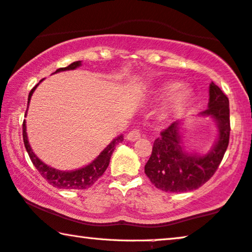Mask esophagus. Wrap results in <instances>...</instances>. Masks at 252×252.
<instances>
[{
	"label": "esophagus",
	"instance_id": "obj_1",
	"mask_svg": "<svg viewBox=\"0 0 252 252\" xmlns=\"http://www.w3.org/2000/svg\"><path fill=\"white\" fill-rule=\"evenodd\" d=\"M126 138L128 139L129 142L137 141L138 138H141V130H139V129H133L131 131H129L128 134H127Z\"/></svg>",
	"mask_w": 252,
	"mask_h": 252
}]
</instances>
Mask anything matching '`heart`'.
Listing matches in <instances>:
<instances>
[{"mask_svg": "<svg viewBox=\"0 0 252 252\" xmlns=\"http://www.w3.org/2000/svg\"><path fill=\"white\" fill-rule=\"evenodd\" d=\"M170 92L172 94H170L168 100H166L163 113H162L163 118H169L177 114L178 111L183 109L191 98L190 91L187 88L179 87L178 82H169L163 84L160 88V90H158V94H160V95H165L169 94Z\"/></svg>", "mask_w": 252, "mask_h": 252, "instance_id": "heart-1", "label": "heart"}]
</instances>
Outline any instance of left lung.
I'll return each mask as SVG.
<instances>
[{"label":"left lung","mask_w":252,"mask_h":252,"mask_svg":"<svg viewBox=\"0 0 252 252\" xmlns=\"http://www.w3.org/2000/svg\"><path fill=\"white\" fill-rule=\"evenodd\" d=\"M214 119L219 129L218 141L204 156L185 150L179 122L161 131L154 141L152 154L144 171L157 188L168 192L195 190L214 175L229 145V99L215 83L210 84L208 108L199 114Z\"/></svg>","instance_id":"1"}]
</instances>
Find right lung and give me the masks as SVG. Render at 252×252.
<instances>
[{"instance_id": "right-lung-1", "label": "right lung", "mask_w": 252, "mask_h": 252, "mask_svg": "<svg viewBox=\"0 0 252 252\" xmlns=\"http://www.w3.org/2000/svg\"><path fill=\"white\" fill-rule=\"evenodd\" d=\"M79 66H81V61L73 62L72 64H69L66 67H61L59 69H56L55 73L69 71V69H75ZM42 80H40V82ZM39 83H38L37 86H34L32 89V91L29 92L28 107H29L30 99H32V95L34 92V90H36V88L39 86ZM26 116H27V111H26ZM22 136H23V143H25L27 152H28L30 160H32L33 165L36 166V169L39 171L40 175L48 181V184L54 186V187H57L61 189H87V188H90L91 186H94L95 181L103 175V172L106 171L108 165H109L111 154H113L116 145H117L118 143L124 141L123 135H119V136L114 138L113 141L107 145V148H104L102 152L100 153L99 156L91 162V163L83 166V168L72 170V171H61V170H57L55 168H52V166L45 164L44 162H42L40 158L33 153L32 146L29 144L28 136H27L26 121H23V124H22Z\"/></svg>"}]
</instances>
